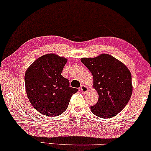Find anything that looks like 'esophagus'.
<instances>
[{
    "label": "esophagus",
    "mask_w": 151,
    "mask_h": 151,
    "mask_svg": "<svg viewBox=\"0 0 151 151\" xmlns=\"http://www.w3.org/2000/svg\"><path fill=\"white\" fill-rule=\"evenodd\" d=\"M81 91L83 93H86L88 91V88L85 85H81L80 88Z\"/></svg>",
    "instance_id": "1"
}]
</instances>
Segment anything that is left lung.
Listing matches in <instances>:
<instances>
[{"label":"left lung","instance_id":"1","mask_svg":"<svg viewBox=\"0 0 151 151\" xmlns=\"http://www.w3.org/2000/svg\"><path fill=\"white\" fill-rule=\"evenodd\" d=\"M81 62L91 71L93 85L99 94L93 114L101 118H112L119 113L130 100L132 93V75L123 63L109 54L93 58H82Z\"/></svg>","mask_w":151,"mask_h":151}]
</instances>
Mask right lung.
<instances>
[{"label":"right lung","mask_w":151,"mask_h":151,"mask_svg":"<svg viewBox=\"0 0 151 151\" xmlns=\"http://www.w3.org/2000/svg\"><path fill=\"white\" fill-rule=\"evenodd\" d=\"M67 60L48 54L37 58L25 72L27 97L40 113L58 116L66 111L78 88L70 87L69 81L61 75Z\"/></svg>","instance_id":"right-lung-1"}]
</instances>
